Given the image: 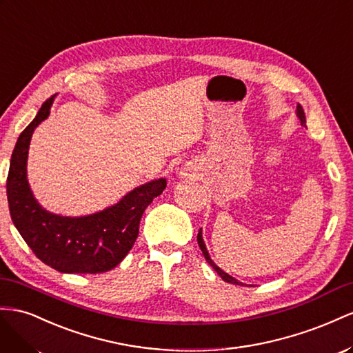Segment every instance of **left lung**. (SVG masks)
I'll use <instances>...</instances> for the list:
<instances>
[{"label":"left lung","instance_id":"left-lung-1","mask_svg":"<svg viewBox=\"0 0 353 353\" xmlns=\"http://www.w3.org/2000/svg\"><path fill=\"white\" fill-rule=\"evenodd\" d=\"M297 117H299V119H300V123H301V125H306V117H305V110H303V108H301L300 105H297ZM196 239H198V245H199V248H201V251H203V254H204V257H205V260L208 261L210 263V266L213 268L217 274L221 276V279L223 281H226V283H229V284H235V285H244L243 283H239L238 279H235L234 276H230V275H228L226 272H223L221 270L213 260H211V257H210V254H208V251H207V247H205V244H204V239H203V232H201V229H199V232H198V236H196Z\"/></svg>","mask_w":353,"mask_h":353}]
</instances>
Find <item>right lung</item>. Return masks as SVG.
I'll list each match as a JSON object with an SVG mask.
<instances>
[{"instance_id": "obj_1", "label": "right lung", "mask_w": 353, "mask_h": 353, "mask_svg": "<svg viewBox=\"0 0 353 353\" xmlns=\"http://www.w3.org/2000/svg\"><path fill=\"white\" fill-rule=\"evenodd\" d=\"M53 100H46L16 142L7 176L10 216L25 243L47 266L62 274H102L118 266L132 250L143 211L163 194L167 182L157 179L137 186L115 205L88 216L66 217L43 208L29 188L26 163L34 130L50 115Z\"/></svg>"}]
</instances>
